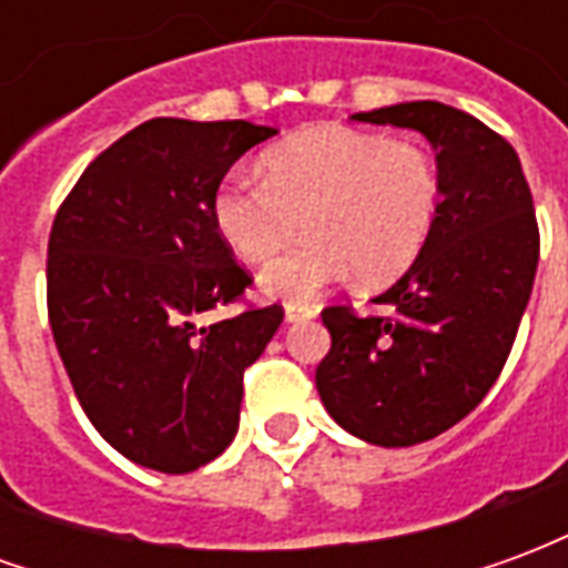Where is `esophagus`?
<instances>
[{
  "instance_id": "obj_1",
  "label": "esophagus",
  "mask_w": 568,
  "mask_h": 568,
  "mask_svg": "<svg viewBox=\"0 0 568 568\" xmlns=\"http://www.w3.org/2000/svg\"><path fill=\"white\" fill-rule=\"evenodd\" d=\"M316 316L313 304H285V322H304Z\"/></svg>"
}]
</instances>
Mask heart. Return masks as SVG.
<instances>
[{
    "instance_id": "b5f03b06",
    "label": "heart",
    "mask_w": 568,
    "mask_h": 568,
    "mask_svg": "<svg viewBox=\"0 0 568 568\" xmlns=\"http://www.w3.org/2000/svg\"><path fill=\"white\" fill-rule=\"evenodd\" d=\"M261 173L227 175L212 194V222L227 246L261 271L264 295L304 304L356 271L358 283H389L417 261L435 227L440 173L414 140L320 124L261 154Z\"/></svg>"
}]
</instances>
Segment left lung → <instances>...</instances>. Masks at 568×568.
<instances>
[{
  "mask_svg": "<svg viewBox=\"0 0 568 568\" xmlns=\"http://www.w3.org/2000/svg\"><path fill=\"white\" fill-rule=\"evenodd\" d=\"M353 118L432 142L440 206L410 271L374 297L383 313L322 310L316 389L349 435L410 447L468 417L505 368L536 280V210L517 151L477 118L435 100Z\"/></svg>",
  "mask_w": 568,
  "mask_h": 568,
  "instance_id": "obj_1",
  "label": "left lung"
}]
</instances>
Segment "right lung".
Here are the masks:
<instances>
[{"mask_svg": "<svg viewBox=\"0 0 568 568\" xmlns=\"http://www.w3.org/2000/svg\"><path fill=\"white\" fill-rule=\"evenodd\" d=\"M252 121L151 118L81 173L48 240V320L84 414L130 463L185 475L227 450L243 371L283 307L197 325L252 280L212 222V194Z\"/></svg>", "mask_w": 568, "mask_h": 568, "instance_id": "add662e5", "label": "right lung"}]
</instances>
